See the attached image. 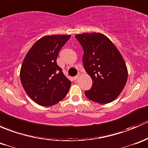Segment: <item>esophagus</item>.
Instances as JSON below:
<instances>
[{"instance_id":"1","label":"esophagus","mask_w":148,"mask_h":148,"mask_svg":"<svg viewBox=\"0 0 148 148\" xmlns=\"http://www.w3.org/2000/svg\"><path fill=\"white\" fill-rule=\"evenodd\" d=\"M78 78H79V75H77V76H75V77H74V79L75 80V81H76V80H77V79H78Z\"/></svg>"}]
</instances>
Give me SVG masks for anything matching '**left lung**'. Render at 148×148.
<instances>
[{"instance_id":"left-lung-1","label":"left lung","mask_w":148,"mask_h":148,"mask_svg":"<svg viewBox=\"0 0 148 148\" xmlns=\"http://www.w3.org/2000/svg\"><path fill=\"white\" fill-rule=\"evenodd\" d=\"M75 37L83 48L84 67L92 79V88L85 91V95L99 104L112 102L127 80V69L120 52L100 33H84Z\"/></svg>"}]
</instances>
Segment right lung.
Segmentation results:
<instances>
[{"instance_id":"right-lung-1","label":"right lung","mask_w":148,"mask_h":148,"mask_svg":"<svg viewBox=\"0 0 148 148\" xmlns=\"http://www.w3.org/2000/svg\"><path fill=\"white\" fill-rule=\"evenodd\" d=\"M70 37L45 36L32 46L23 59L21 82L28 97L39 105H53L68 93L71 83L57 65L56 59Z\"/></svg>"}]
</instances>
